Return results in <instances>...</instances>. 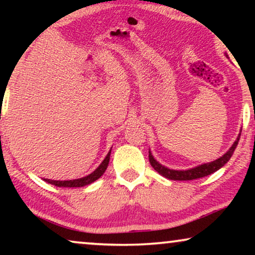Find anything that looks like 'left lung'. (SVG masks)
Returning <instances> with one entry per match:
<instances>
[{
  "label": "left lung",
  "instance_id": "obj_1",
  "mask_svg": "<svg viewBox=\"0 0 255 255\" xmlns=\"http://www.w3.org/2000/svg\"><path fill=\"white\" fill-rule=\"evenodd\" d=\"M239 139H240V133L238 135V138H237V140L233 142L231 148H230L229 151L226 152L224 155L221 156L219 159L215 160V161H212V162L203 163V165H200L197 167H194V168L186 169V170H175V169L167 168V167L162 166L161 163H159L154 158H153L151 152H148V159H149V162H151V166L153 167V168H154L156 172L160 174V175L165 176L169 180L188 181V180L200 179V177L208 176V175H210V174L215 173L216 170L222 168V167L224 166L230 159H231L233 152H235L237 145H238Z\"/></svg>",
  "mask_w": 255,
  "mask_h": 255
}]
</instances>
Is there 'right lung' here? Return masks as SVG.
<instances>
[{
  "mask_svg": "<svg viewBox=\"0 0 255 255\" xmlns=\"http://www.w3.org/2000/svg\"><path fill=\"white\" fill-rule=\"evenodd\" d=\"M110 153L111 149L108 153L106 159L103 160L102 163L97 167V168L94 170L92 174L87 175L85 177H81V179H75V180H68V181H57V180H50V179H44V181H46L47 183L54 184L57 187H64V188H74V187H85L88 186V184L93 183L94 181H96L97 179H100L101 176L103 175V173L106 172L108 165H109V160H110Z\"/></svg>",
  "mask_w": 255,
  "mask_h": 255,
  "instance_id": "right-lung-1",
  "label": "right lung"
}]
</instances>
